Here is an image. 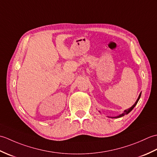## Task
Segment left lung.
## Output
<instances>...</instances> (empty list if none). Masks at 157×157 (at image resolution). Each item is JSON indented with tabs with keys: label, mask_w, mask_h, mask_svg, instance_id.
Instances as JSON below:
<instances>
[{
	"label": "left lung",
	"mask_w": 157,
	"mask_h": 157,
	"mask_svg": "<svg viewBox=\"0 0 157 157\" xmlns=\"http://www.w3.org/2000/svg\"><path fill=\"white\" fill-rule=\"evenodd\" d=\"M140 96H141V93H140V95H139V96H138V99H137V101H136V102L134 103V105H133L132 106H131V107H130L129 109H127V110H125V111H124V112H123V113H122V114L119 115V116L114 117H112V118H119V117H123V116H124L125 115L128 114V113H129V112H131V111H132V109L135 107V106H136V105H137V103H138V101H139L140 98Z\"/></svg>",
	"instance_id": "8db88e82"
}]
</instances>
